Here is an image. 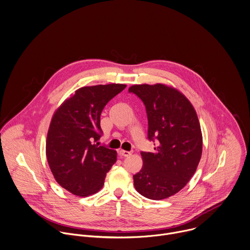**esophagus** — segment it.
Listing matches in <instances>:
<instances>
[{
	"mask_svg": "<svg viewBox=\"0 0 250 250\" xmlns=\"http://www.w3.org/2000/svg\"><path fill=\"white\" fill-rule=\"evenodd\" d=\"M118 153H119V155H121V156H123V157H128V156H130V155L132 154L131 152L126 151V150H123V149H119V150H118Z\"/></svg>",
	"mask_w": 250,
	"mask_h": 250,
	"instance_id": "esophagus-1",
	"label": "esophagus"
}]
</instances>
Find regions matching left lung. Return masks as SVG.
Here are the masks:
<instances>
[{
  "instance_id": "1",
  "label": "left lung",
  "mask_w": 250,
  "mask_h": 250,
  "mask_svg": "<svg viewBox=\"0 0 250 250\" xmlns=\"http://www.w3.org/2000/svg\"><path fill=\"white\" fill-rule=\"evenodd\" d=\"M145 104L153 152L142 151L143 167L134 186L143 196L161 200L180 191L196 171L202 153V134L197 114L179 90L165 84L129 88ZM155 146V145H154Z\"/></svg>"
}]
</instances>
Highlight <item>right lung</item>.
Wrapping results in <instances>:
<instances>
[{
	"instance_id": "add662e5",
	"label": "right lung",
	"mask_w": 250,
	"mask_h": 250,
	"mask_svg": "<svg viewBox=\"0 0 250 250\" xmlns=\"http://www.w3.org/2000/svg\"><path fill=\"white\" fill-rule=\"evenodd\" d=\"M125 84L83 87L55 111L46 141V155L58 184L77 196L97 193L116 161L115 150L99 146L101 113Z\"/></svg>"
}]
</instances>
